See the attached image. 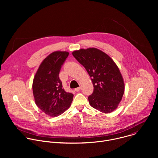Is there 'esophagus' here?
<instances>
[{"label":"esophagus","mask_w":158,"mask_h":158,"mask_svg":"<svg viewBox=\"0 0 158 158\" xmlns=\"http://www.w3.org/2000/svg\"><path fill=\"white\" fill-rule=\"evenodd\" d=\"M81 90V87H77V88H76L75 89V91H76V92H79V91Z\"/></svg>","instance_id":"esophagus-1"}]
</instances>
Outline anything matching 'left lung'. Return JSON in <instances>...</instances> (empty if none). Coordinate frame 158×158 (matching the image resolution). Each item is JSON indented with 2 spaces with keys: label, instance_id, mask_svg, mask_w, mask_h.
<instances>
[{
  "label": "left lung",
  "instance_id": "8db88e82",
  "mask_svg": "<svg viewBox=\"0 0 158 158\" xmlns=\"http://www.w3.org/2000/svg\"><path fill=\"white\" fill-rule=\"evenodd\" d=\"M73 56L86 69L94 86L88 97L93 108L107 114L118 107L124 93V82L119 67L112 59L94 48L73 52Z\"/></svg>",
  "mask_w": 158,
  "mask_h": 158
}]
</instances>
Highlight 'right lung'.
Listing matches in <instances>:
<instances>
[{
    "instance_id": "1",
    "label": "right lung",
    "mask_w": 158,
    "mask_h": 158,
    "mask_svg": "<svg viewBox=\"0 0 158 158\" xmlns=\"http://www.w3.org/2000/svg\"><path fill=\"white\" fill-rule=\"evenodd\" d=\"M67 51H54L45 58L34 76L32 91L37 106L45 114L57 117L68 109L74 95L67 93L59 77L61 66L69 56Z\"/></svg>"
}]
</instances>
